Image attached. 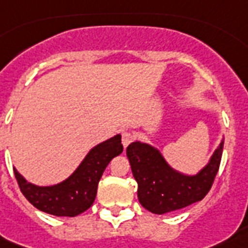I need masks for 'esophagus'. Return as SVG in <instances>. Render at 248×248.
<instances>
[{"label": "esophagus", "mask_w": 248, "mask_h": 248, "mask_svg": "<svg viewBox=\"0 0 248 248\" xmlns=\"http://www.w3.org/2000/svg\"><path fill=\"white\" fill-rule=\"evenodd\" d=\"M133 134L129 133V132H123L122 134V143L124 147H126V146L129 145L130 142L133 141Z\"/></svg>", "instance_id": "1"}]
</instances>
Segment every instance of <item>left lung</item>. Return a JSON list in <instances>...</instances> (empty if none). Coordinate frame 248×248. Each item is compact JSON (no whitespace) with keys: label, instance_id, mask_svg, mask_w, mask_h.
Listing matches in <instances>:
<instances>
[{"label":"left lung","instance_id":"left-lung-1","mask_svg":"<svg viewBox=\"0 0 248 248\" xmlns=\"http://www.w3.org/2000/svg\"><path fill=\"white\" fill-rule=\"evenodd\" d=\"M224 141L210 162L197 174L189 176L173 170L160 151L149 143L136 141L126 147L132 173L138 184V201L153 214L181 210L202 201L210 191L221 162Z\"/></svg>","mask_w":248,"mask_h":248}]
</instances>
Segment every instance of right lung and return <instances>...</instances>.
I'll use <instances>...</instances> for the list:
<instances>
[{
	"instance_id": "add662e5",
	"label": "right lung",
	"mask_w": 248,
	"mask_h": 248,
	"mask_svg": "<svg viewBox=\"0 0 248 248\" xmlns=\"http://www.w3.org/2000/svg\"><path fill=\"white\" fill-rule=\"evenodd\" d=\"M123 153L122 136L116 134L88 153L81 164L64 181L53 186L31 184L14 168L23 195L37 210L54 216H78L93 204L98 182L111 159Z\"/></svg>"
}]
</instances>
